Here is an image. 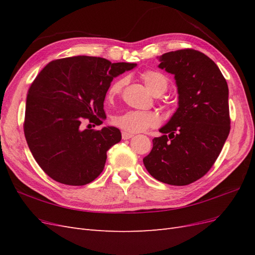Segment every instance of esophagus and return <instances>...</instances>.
Listing matches in <instances>:
<instances>
[{
	"instance_id": "esophagus-1",
	"label": "esophagus",
	"mask_w": 255,
	"mask_h": 255,
	"mask_svg": "<svg viewBox=\"0 0 255 255\" xmlns=\"http://www.w3.org/2000/svg\"><path fill=\"white\" fill-rule=\"evenodd\" d=\"M121 135H122V139H125V140L129 139V138H132V137L134 136L133 134H130V133H128V132H126V130H123Z\"/></svg>"
}]
</instances>
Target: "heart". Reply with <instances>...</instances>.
I'll return each mask as SVG.
<instances>
[{
  "instance_id": "heart-1",
  "label": "heart",
  "mask_w": 255,
  "mask_h": 255,
  "mask_svg": "<svg viewBox=\"0 0 255 255\" xmlns=\"http://www.w3.org/2000/svg\"><path fill=\"white\" fill-rule=\"evenodd\" d=\"M140 78L144 85L154 96L161 95L168 88V79L165 74L156 70H145L140 73ZM126 79L115 81L107 91L109 98L119 95L125 87ZM159 116L154 112L128 111L114 118V125L128 133H138L146 128H155L159 125Z\"/></svg>"
}]
</instances>
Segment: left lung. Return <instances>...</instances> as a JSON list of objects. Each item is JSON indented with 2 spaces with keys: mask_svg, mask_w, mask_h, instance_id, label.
Wrapping results in <instances>:
<instances>
[{
  "mask_svg": "<svg viewBox=\"0 0 255 255\" xmlns=\"http://www.w3.org/2000/svg\"><path fill=\"white\" fill-rule=\"evenodd\" d=\"M159 63L160 69L174 74L179 107L159 129L163 136L153 139L143 164L154 179L184 186L208 172L227 140L229 88L218 66L200 51L168 52Z\"/></svg>",
  "mask_w": 255,
  "mask_h": 255,
  "instance_id": "obj_1",
  "label": "left lung"
}]
</instances>
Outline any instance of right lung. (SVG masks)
<instances>
[{
    "mask_svg": "<svg viewBox=\"0 0 255 255\" xmlns=\"http://www.w3.org/2000/svg\"><path fill=\"white\" fill-rule=\"evenodd\" d=\"M135 66L73 56L51 61L36 76L28 89L23 128L37 164L54 181L82 186L103 171L106 152L121 140L120 130L84 129L82 123L102 125L113 79Z\"/></svg>",
    "mask_w": 255,
    "mask_h": 255,
    "instance_id": "obj_1",
    "label": "right lung"
}]
</instances>
